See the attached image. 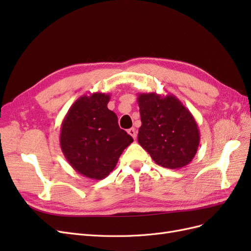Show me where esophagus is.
Returning a JSON list of instances; mask_svg holds the SVG:
<instances>
[{
  "mask_svg": "<svg viewBox=\"0 0 251 251\" xmlns=\"http://www.w3.org/2000/svg\"><path fill=\"white\" fill-rule=\"evenodd\" d=\"M127 133L130 134L134 139H136V136H137V132H136V128H134V127L128 128V130H127Z\"/></svg>",
  "mask_w": 251,
  "mask_h": 251,
  "instance_id": "1",
  "label": "esophagus"
}]
</instances>
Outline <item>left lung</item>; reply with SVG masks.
<instances>
[{"instance_id": "obj_1", "label": "left lung", "mask_w": 251, "mask_h": 251, "mask_svg": "<svg viewBox=\"0 0 251 251\" xmlns=\"http://www.w3.org/2000/svg\"><path fill=\"white\" fill-rule=\"evenodd\" d=\"M141 126L138 142L151 159L166 169H181L191 162L200 142L193 114L173 95L139 93Z\"/></svg>"}]
</instances>
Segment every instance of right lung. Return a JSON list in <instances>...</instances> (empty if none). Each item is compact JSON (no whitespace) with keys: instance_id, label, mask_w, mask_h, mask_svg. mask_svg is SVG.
<instances>
[{"instance_id":"right-lung-1","label":"right lung","mask_w":251,"mask_h":251,"mask_svg":"<svg viewBox=\"0 0 251 251\" xmlns=\"http://www.w3.org/2000/svg\"><path fill=\"white\" fill-rule=\"evenodd\" d=\"M110 94L82 95L66 114L60 126V149L78 174L101 180L115 169L120 155L133 138L118 126L108 109Z\"/></svg>"}]
</instances>
